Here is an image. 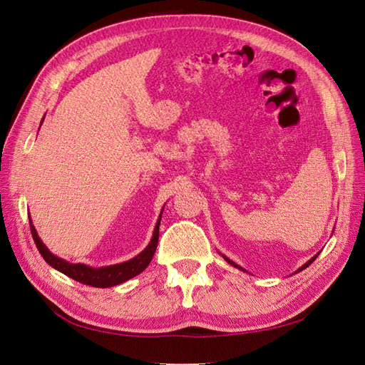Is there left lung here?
Wrapping results in <instances>:
<instances>
[{
  "instance_id": "1",
  "label": "left lung",
  "mask_w": 365,
  "mask_h": 365,
  "mask_svg": "<svg viewBox=\"0 0 365 365\" xmlns=\"http://www.w3.org/2000/svg\"><path fill=\"white\" fill-rule=\"evenodd\" d=\"M317 256H319V253H317V255H316V256H313V257H312V259H310V260H309V262H305V264H304V265H302V267H301V268H299V269H298V271H297V272H299V271H302V269H305V268H307V267H309V265H310V264H313V260H314V259H316V257H317ZM223 257H225V259H226V260H227V262H229V264H230V265H232V267H235V268H238V269H242V268H241V267H240V265H237V264H235V262H232V260H230V259H227V257H226V256H223ZM242 271H245V269H242Z\"/></svg>"
}]
</instances>
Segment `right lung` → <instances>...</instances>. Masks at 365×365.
Segmentation results:
<instances>
[{
	"instance_id": "right-lung-1",
	"label": "right lung",
	"mask_w": 365,
	"mask_h": 365,
	"mask_svg": "<svg viewBox=\"0 0 365 365\" xmlns=\"http://www.w3.org/2000/svg\"><path fill=\"white\" fill-rule=\"evenodd\" d=\"M43 120H41V123H43ZM160 220H162V214H160V217H158L150 244L147 245V249H145L142 253H139L133 259L123 262V264L101 267V268H91V267L83 265V264H70V262L55 256L53 253H51L48 250V247L43 244L41 240L38 238L37 230L31 222V218H30V227H31L33 238H34V242L37 245L40 255L52 268L58 269L60 272L66 274L67 277H70V279L76 280L79 283H83V284L94 286V287H112V286H116V284L124 283L130 279H133V277L140 274L145 268L150 265V262L157 249Z\"/></svg>"
}]
</instances>
